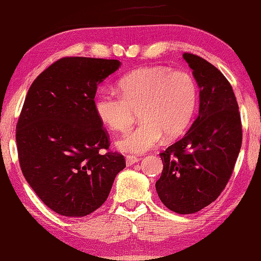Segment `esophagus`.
I'll use <instances>...</instances> for the list:
<instances>
[{
    "label": "esophagus",
    "mask_w": 261,
    "mask_h": 261,
    "mask_svg": "<svg viewBox=\"0 0 261 261\" xmlns=\"http://www.w3.org/2000/svg\"><path fill=\"white\" fill-rule=\"evenodd\" d=\"M138 162H139V158L136 157V156H131V155H129V156H126V157H125V163H126V165H127V166L134 165V164H136V163H138Z\"/></svg>",
    "instance_id": "34e87169"
}]
</instances>
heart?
Listing matches in <instances>:
<instances>
[{
    "label": "heart",
    "instance_id": "heart-1",
    "mask_svg": "<svg viewBox=\"0 0 261 261\" xmlns=\"http://www.w3.org/2000/svg\"><path fill=\"white\" fill-rule=\"evenodd\" d=\"M119 94L101 90L95 98L98 119L111 130L124 132L139 112L141 122L116 141L119 149L142 154L162 140L186 131L197 106V85L186 71L149 66L132 71L117 83Z\"/></svg>",
    "mask_w": 261,
    "mask_h": 261
}]
</instances>
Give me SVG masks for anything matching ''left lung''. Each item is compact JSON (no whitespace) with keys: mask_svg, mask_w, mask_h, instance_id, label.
Wrapping results in <instances>:
<instances>
[{"mask_svg":"<svg viewBox=\"0 0 261 261\" xmlns=\"http://www.w3.org/2000/svg\"><path fill=\"white\" fill-rule=\"evenodd\" d=\"M199 89V114L187 134L161 152L156 182L162 202L193 214L215 201L231 177L242 144L241 117L232 86L216 66L185 53Z\"/></svg>","mask_w":261,"mask_h":261,"instance_id":"obj_1","label":"left lung"}]
</instances>
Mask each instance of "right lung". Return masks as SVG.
Listing matches in <instances>:
<instances>
[{
	"label": "right lung",
	"mask_w": 261,
	"mask_h": 261,
	"mask_svg": "<svg viewBox=\"0 0 261 261\" xmlns=\"http://www.w3.org/2000/svg\"><path fill=\"white\" fill-rule=\"evenodd\" d=\"M120 65L117 60L60 59L25 96L15 132L20 167L40 200L60 215L84 217L98 209L125 167L123 155L109 150L110 137L94 106L97 86Z\"/></svg>",
	"instance_id": "obj_1"
}]
</instances>
